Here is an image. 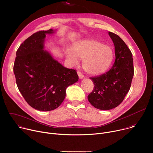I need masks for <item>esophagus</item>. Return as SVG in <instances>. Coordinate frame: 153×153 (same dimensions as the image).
Wrapping results in <instances>:
<instances>
[{"label": "esophagus", "instance_id": "34e87169", "mask_svg": "<svg viewBox=\"0 0 153 153\" xmlns=\"http://www.w3.org/2000/svg\"><path fill=\"white\" fill-rule=\"evenodd\" d=\"M77 74H78L79 77L80 79H82L84 78V75H83L80 71H78V72H77Z\"/></svg>", "mask_w": 153, "mask_h": 153}]
</instances>
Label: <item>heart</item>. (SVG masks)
Returning <instances> with one entry per match:
<instances>
[{
    "mask_svg": "<svg viewBox=\"0 0 153 153\" xmlns=\"http://www.w3.org/2000/svg\"><path fill=\"white\" fill-rule=\"evenodd\" d=\"M113 56V50L110 45L95 39L79 41L73 45L72 50L66 51L67 59L71 65H77L79 59L83 60L85 71L92 75L105 72L110 66Z\"/></svg>",
    "mask_w": 153,
    "mask_h": 153,
    "instance_id": "heart-1",
    "label": "heart"
}]
</instances>
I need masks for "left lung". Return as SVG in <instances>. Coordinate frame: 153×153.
Here are the masks:
<instances>
[{
	"label": "left lung",
	"mask_w": 153,
	"mask_h": 153,
	"mask_svg": "<svg viewBox=\"0 0 153 153\" xmlns=\"http://www.w3.org/2000/svg\"><path fill=\"white\" fill-rule=\"evenodd\" d=\"M115 47L116 59L106 73L90 77L94 88L88 96L90 103L96 108L109 110L119 105L129 91L134 76L133 55L123 40L109 32Z\"/></svg>",
	"instance_id": "obj_1"
}]
</instances>
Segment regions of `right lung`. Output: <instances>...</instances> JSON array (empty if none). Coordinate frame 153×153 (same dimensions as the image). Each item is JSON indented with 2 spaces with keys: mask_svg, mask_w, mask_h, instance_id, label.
Returning <instances> with one entry per match:
<instances>
[{
  "mask_svg": "<svg viewBox=\"0 0 153 153\" xmlns=\"http://www.w3.org/2000/svg\"><path fill=\"white\" fill-rule=\"evenodd\" d=\"M54 30L34 33L16 52L14 73L18 89L26 102L39 111L55 110L63 101L66 89L77 82L75 70L64 67L44 50L47 34Z\"/></svg>",
  "mask_w": 153,
  "mask_h": 153,
  "instance_id": "1",
  "label": "right lung"
}]
</instances>
